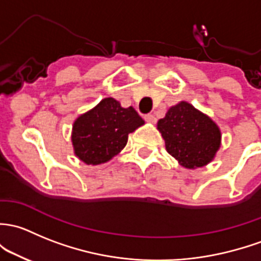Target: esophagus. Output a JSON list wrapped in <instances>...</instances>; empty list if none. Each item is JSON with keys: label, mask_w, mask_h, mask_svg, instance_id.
<instances>
[{"label": "esophagus", "mask_w": 261, "mask_h": 261, "mask_svg": "<svg viewBox=\"0 0 261 261\" xmlns=\"http://www.w3.org/2000/svg\"><path fill=\"white\" fill-rule=\"evenodd\" d=\"M145 121H147V122H150V123H155L156 122V117L153 116L152 114H147V115H145Z\"/></svg>", "instance_id": "esophagus-1"}]
</instances>
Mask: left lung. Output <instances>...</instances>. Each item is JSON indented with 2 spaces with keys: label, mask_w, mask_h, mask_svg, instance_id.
<instances>
[{
  "label": "left lung",
  "mask_w": 261,
  "mask_h": 261,
  "mask_svg": "<svg viewBox=\"0 0 261 261\" xmlns=\"http://www.w3.org/2000/svg\"><path fill=\"white\" fill-rule=\"evenodd\" d=\"M158 130L165 140L166 151L186 169L207 165L221 144L219 126L186 101L167 110L159 120Z\"/></svg>",
  "instance_id": "left-lung-1"
}]
</instances>
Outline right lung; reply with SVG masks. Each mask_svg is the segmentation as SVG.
Wrapping results in <instances>:
<instances>
[{
	"mask_svg": "<svg viewBox=\"0 0 261 261\" xmlns=\"http://www.w3.org/2000/svg\"><path fill=\"white\" fill-rule=\"evenodd\" d=\"M144 123L133 106L125 109L115 98L106 97L75 120L73 151L87 165L108 163L126 146L128 134Z\"/></svg>",
	"mask_w": 261,
	"mask_h": 261,
	"instance_id": "add662e5",
	"label": "right lung"
}]
</instances>
